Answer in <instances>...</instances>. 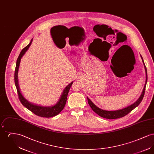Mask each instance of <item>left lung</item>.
Here are the masks:
<instances>
[{
  "instance_id": "obj_1",
  "label": "left lung",
  "mask_w": 154,
  "mask_h": 154,
  "mask_svg": "<svg viewBox=\"0 0 154 154\" xmlns=\"http://www.w3.org/2000/svg\"><path fill=\"white\" fill-rule=\"evenodd\" d=\"M141 58L142 59V61H143V63L144 66V69H145V71H146V82H145V84H144V87L143 88V90L142 91V93L140 96L139 98L137 100L136 102H135L133 104H132L131 105H130V106H128L125 108H124V109H120V110H115V111H107V110H102V109L99 108L98 107H97L95 104L92 102L87 97L89 105L90 106L91 109L94 110L96 113L97 114H98L99 116H100V117L103 118H104L110 119H117V118L123 117L125 116L126 115H127L128 114H129L131 111H132V110H133L134 109H135L136 107H137L139 105L140 103L142 101L144 95L146 82H147V71H146V66L144 64L143 59L141 56Z\"/></svg>"
}]
</instances>
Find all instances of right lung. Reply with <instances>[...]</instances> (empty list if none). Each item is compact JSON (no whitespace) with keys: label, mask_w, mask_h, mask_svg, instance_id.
Returning a JSON list of instances; mask_svg holds the SVG:
<instances>
[{"label":"right lung","mask_w":154,"mask_h":154,"mask_svg":"<svg viewBox=\"0 0 154 154\" xmlns=\"http://www.w3.org/2000/svg\"><path fill=\"white\" fill-rule=\"evenodd\" d=\"M32 41H33V38H32V40H30L29 44L22 49V51L20 52V55L17 58V60L14 73L15 85V87H16L17 90V93L18 95L20 100L23 106H25L26 109H28V110H30V111H32V112H33L35 114H36L38 116L45 118L54 117V116L58 115L59 113L63 109V108L66 104L67 97L69 91L70 90V88L71 87L72 84L73 83V81L71 82L69 84H68L65 88L63 89L62 94L59 99L58 102L54 106H39V105H37L35 104L29 102L27 99H26L23 97V96L22 95V94L21 92V91H20V88L19 87L18 80V72L20 65L21 59L22 58L23 55L29 49L30 45L32 44Z\"/></svg>","instance_id":"add662e5"}]
</instances>
